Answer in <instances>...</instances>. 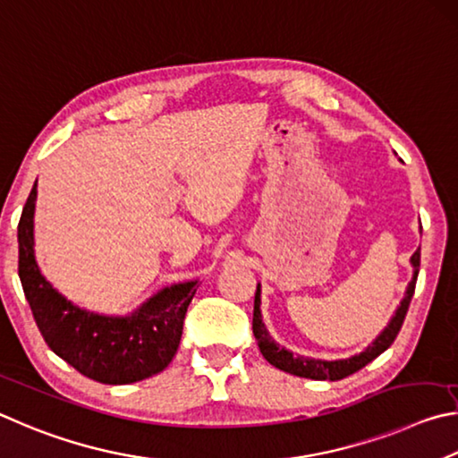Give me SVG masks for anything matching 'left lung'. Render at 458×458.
<instances>
[{
	"mask_svg": "<svg viewBox=\"0 0 458 458\" xmlns=\"http://www.w3.org/2000/svg\"><path fill=\"white\" fill-rule=\"evenodd\" d=\"M411 263L414 267L412 279H411V284H408L404 300L400 301L396 314L390 319V324L384 327L378 338H376L364 352H360V354L346 358V360H316V358L293 356L290 350H285L279 346V344H276L274 338L269 335L266 324H263V319H261V310H259L261 290L258 285V292H255V306H253V335H255V340H258V346L261 350L263 358H266L271 366L279 368V370L293 374V376H301V378H311V380H332L334 382V380L346 378V376L354 374L358 370H362L366 364H370L374 358H378L384 350H388L392 346V342L396 340L400 327H403V324H404L408 306H411V300L414 295L416 277H419L420 250L414 251V255L411 258Z\"/></svg>",
	"mask_w": 458,
	"mask_h": 458,
	"instance_id": "8db88e82",
	"label": "left lung"
}]
</instances>
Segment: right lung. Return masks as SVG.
I'll return each instance as SVG.
<instances>
[{"label":"right lung","instance_id":"obj_1","mask_svg":"<svg viewBox=\"0 0 458 458\" xmlns=\"http://www.w3.org/2000/svg\"><path fill=\"white\" fill-rule=\"evenodd\" d=\"M38 181L18 225V274L36 324L54 354L102 384H132L171 364L182 335L197 282L174 284L152 295L131 316H100L74 306L42 276L34 253Z\"/></svg>","mask_w":458,"mask_h":458}]
</instances>
